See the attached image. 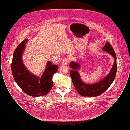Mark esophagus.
<instances>
[{"label":"esophagus","instance_id":"1","mask_svg":"<svg viewBox=\"0 0 130 130\" xmlns=\"http://www.w3.org/2000/svg\"><path fill=\"white\" fill-rule=\"evenodd\" d=\"M70 61V60L68 58H64L63 61H62V64L63 65H66L68 64V63Z\"/></svg>","mask_w":130,"mask_h":130}]
</instances>
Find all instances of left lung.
<instances>
[{"mask_svg":"<svg viewBox=\"0 0 130 130\" xmlns=\"http://www.w3.org/2000/svg\"><path fill=\"white\" fill-rule=\"evenodd\" d=\"M102 50L111 55L115 61L111 70L104 78L95 83L87 84L81 79L78 71L80 65L78 62L72 61L70 64V67L72 68L70 72L72 82L74 87L79 94L84 96H96L104 93L110 86L114 80L117 71V56L111 45L109 42H106Z\"/></svg>","mask_w":130,"mask_h":130,"instance_id":"8db88e82","label":"left lung"}]
</instances>
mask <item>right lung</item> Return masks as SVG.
I'll return each instance as SVG.
<instances>
[{"label":"right lung","mask_w":130,"mask_h":130,"mask_svg":"<svg viewBox=\"0 0 130 130\" xmlns=\"http://www.w3.org/2000/svg\"><path fill=\"white\" fill-rule=\"evenodd\" d=\"M27 42L28 39H24L14 51L11 65L12 75L19 86L28 95H45L53 87V75L58 71V67L49 61L41 77L32 74L25 67L22 58Z\"/></svg>","instance_id":"obj_1"}]
</instances>
